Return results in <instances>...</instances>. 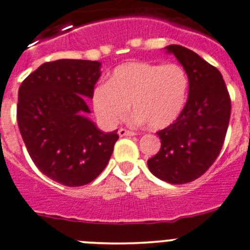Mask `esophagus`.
Segmentation results:
<instances>
[{"label":"esophagus","mask_w":250,"mask_h":250,"mask_svg":"<svg viewBox=\"0 0 250 250\" xmlns=\"http://www.w3.org/2000/svg\"><path fill=\"white\" fill-rule=\"evenodd\" d=\"M135 134H137V133L133 132V130L125 129V128L118 129V135H120V137H132V135H135Z\"/></svg>","instance_id":"34e87169"}]
</instances>
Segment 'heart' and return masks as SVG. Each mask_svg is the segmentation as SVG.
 Masks as SVG:
<instances>
[{
    "label": "heart",
    "mask_w": 250,
    "mask_h": 250,
    "mask_svg": "<svg viewBox=\"0 0 250 250\" xmlns=\"http://www.w3.org/2000/svg\"><path fill=\"white\" fill-rule=\"evenodd\" d=\"M188 85L186 71L179 64L129 61L111 72L107 83L94 89V111L104 125L113 127L127 116L132 105L138 122L160 129L174 122L182 112Z\"/></svg>",
    "instance_id": "heart-1"
}]
</instances>
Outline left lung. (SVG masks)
I'll return each mask as SVG.
<instances>
[{"label": "left lung", "mask_w": 250, "mask_h": 250, "mask_svg": "<svg viewBox=\"0 0 250 250\" xmlns=\"http://www.w3.org/2000/svg\"><path fill=\"white\" fill-rule=\"evenodd\" d=\"M183 66L189 94L177 120L159 130L161 147L147 160L150 172L171 184L199 178L219 156L231 116V99L216 67L181 45L165 47Z\"/></svg>", "instance_id": "obj_1"}]
</instances>
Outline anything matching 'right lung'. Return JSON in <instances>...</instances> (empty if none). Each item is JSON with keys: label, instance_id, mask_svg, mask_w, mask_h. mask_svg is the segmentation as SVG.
I'll list each match as a JSON object with an SVG mask.
<instances>
[{"label": "right lung", "instance_id": "obj_1", "mask_svg": "<svg viewBox=\"0 0 250 250\" xmlns=\"http://www.w3.org/2000/svg\"><path fill=\"white\" fill-rule=\"evenodd\" d=\"M100 68L98 61L46 62L19 86L17 121L24 144L35 166L63 186L94 181L118 139L117 130L101 132L86 117Z\"/></svg>", "mask_w": 250, "mask_h": 250}]
</instances>
